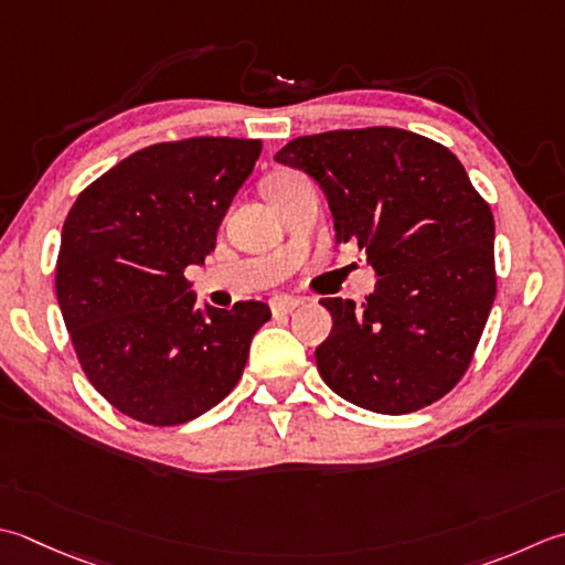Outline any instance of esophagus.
Masks as SVG:
<instances>
[{"instance_id":"obj_1","label":"esophagus","mask_w":565,"mask_h":565,"mask_svg":"<svg viewBox=\"0 0 565 565\" xmlns=\"http://www.w3.org/2000/svg\"><path fill=\"white\" fill-rule=\"evenodd\" d=\"M269 306H271L274 316H286V313H291L294 308L301 306V301H298V298H294V296H274Z\"/></svg>"}]
</instances>
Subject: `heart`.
I'll return each instance as SVG.
<instances>
[{
    "label": "heart",
    "instance_id": "1",
    "mask_svg": "<svg viewBox=\"0 0 565 565\" xmlns=\"http://www.w3.org/2000/svg\"><path fill=\"white\" fill-rule=\"evenodd\" d=\"M286 179H291V175H289V173H276V175H271V179H267V183H264V191H269V188L284 183Z\"/></svg>",
    "mask_w": 565,
    "mask_h": 565
}]
</instances>
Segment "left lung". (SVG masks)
I'll return each instance as SVG.
<instances>
[{
	"instance_id": "obj_1",
	"label": "left lung",
	"mask_w": 565,
	"mask_h": 565,
	"mask_svg": "<svg viewBox=\"0 0 565 565\" xmlns=\"http://www.w3.org/2000/svg\"><path fill=\"white\" fill-rule=\"evenodd\" d=\"M323 188L338 242L377 271L367 301L323 298L318 372L374 414H412L468 372L497 294L494 217L444 143L396 127L298 137L274 157Z\"/></svg>"
}]
</instances>
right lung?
<instances>
[{
  "label": "right lung",
  "mask_w": 565,
  "mask_h": 565,
  "mask_svg": "<svg viewBox=\"0 0 565 565\" xmlns=\"http://www.w3.org/2000/svg\"><path fill=\"white\" fill-rule=\"evenodd\" d=\"M259 139L193 137L135 151L77 195L55 296L77 362L135 422L179 426L235 390L267 303L198 311L185 267L215 249Z\"/></svg>",
  "instance_id": "obj_1"
}]
</instances>
